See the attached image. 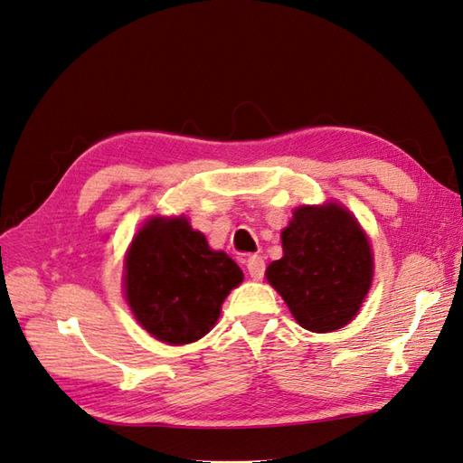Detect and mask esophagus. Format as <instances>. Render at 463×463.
Segmentation results:
<instances>
[{
  "label": "esophagus",
  "instance_id": "34e87169",
  "mask_svg": "<svg viewBox=\"0 0 463 463\" xmlns=\"http://www.w3.org/2000/svg\"><path fill=\"white\" fill-rule=\"evenodd\" d=\"M247 270H250V275L253 280H259L265 273V261L261 255H251L247 259Z\"/></svg>",
  "mask_w": 463,
  "mask_h": 463
}]
</instances>
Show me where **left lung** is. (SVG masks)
<instances>
[{
	"label": "left lung",
	"instance_id": "8db88e82",
	"mask_svg": "<svg viewBox=\"0 0 463 463\" xmlns=\"http://www.w3.org/2000/svg\"><path fill=\"white\" fill-rule=\"evenodd\" d=\"M280 240L283 257L265 275L295 320L318 334L352 322L373 280V253L354 213L335 202L300 206Z\"/></svg>",
	"mask_w": 463,
	"mask_h": 463
}]
</instances>
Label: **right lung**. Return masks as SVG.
<instances>
[{
  "label": "right lung",
  "mask_w": 463,
  "mask_h": 463,
  "mask_svg": "<svg viewBox=\"0 0 463 463\" xmlns=\"http://www.w3.org/2000/svg\"><path fill=\"white\" fill-rule=\"evenodd\" d=\"M243 280L228 253L213 251L184 216L143 223L126 255V298L155 340L183 345L204 337L222 302Z\"/></svg>",
  "instance_id": "obj_1"
}]
</instances>
